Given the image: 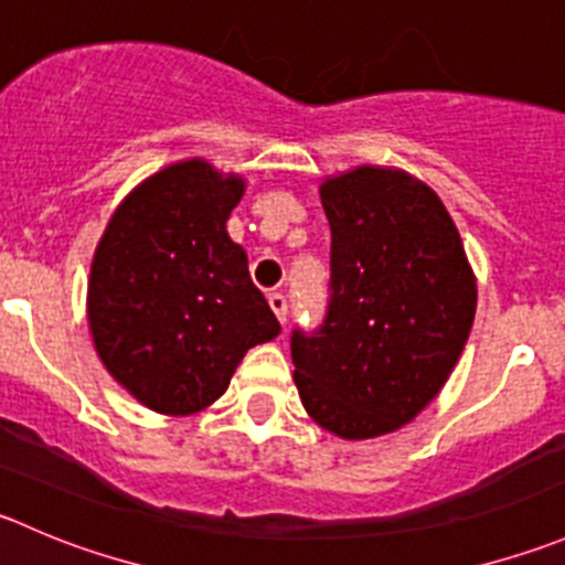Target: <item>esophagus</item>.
<instances>
[{"mask_svg":"<svg viewBox=\"0 0 565 565\" xmlns=\"http://www.w3.org/2000/svg\"><path fill=\"white\" fill-rule=\"evenodd\" d=\"M270 309L276 311V317L281 322H287V311H289V303H287V295H281V292H270Z\"/></svg>","mask_w":565,"mask_h":565,"instance_id":"obj_1","label":"esophagus"}]
</instances>
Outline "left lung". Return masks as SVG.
Here are the masks:
<instances>
[{"label": "left lung", "instance_id": "left-lung-1", "mask_svg": "<svg viewBox=\"0 0 565 565\" xmlns=\"http://www.w3.org/2000/svg\"><path fill=\"white\" fill-rule=\"evenodd\" d=\"M331 226L326 317L295 328V386L320 428L372 439L403 428L450 377L478 289L439 195L388 168L320 188Z\"/></svg>", "mask_w": 565, "mask_h": 565}]
</instances>
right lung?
<instances>
[{"label":"right lung","instance_id":"obj_1","mask_svg":"<svg viewBox=\"0 0 565 565\" xmlns=\"http://www.w3.org/2000/svg\"><path fill=\"white\" fill-rule=\"evenodd\" d=\"M245 184L201 160L131 190L109 217L87 284V320L109 375L160 414H195L228 388L276 315L226 221Z\"/></svg>","mask_w":565,"mask_h":565}]
</instances>
